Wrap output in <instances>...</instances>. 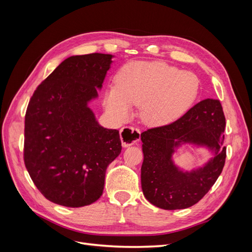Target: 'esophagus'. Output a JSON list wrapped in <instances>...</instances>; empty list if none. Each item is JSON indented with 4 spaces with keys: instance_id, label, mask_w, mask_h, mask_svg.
Listing matches in <instances>:
<instances>
[{
    "instance_id": "34e87169",
    "label": "esophagus",
    "mask_w": 252,
    "mask_h": 252,
    "mask_svg": "<svg viewBox=\"0 0 252 252\" xmlns=\"http://www.w3.org/2000/svg\"><path fill=\"white\" fill-rule=\"evenodd\" d=\"M120 138L123 147H129L140 141L141 132L140 129L135 127H123L120 131Z\"/></svg>"
}]
</instances>
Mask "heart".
<instances>
[{
	"mask_svg": "<svg viewBox=\"0 0 252 252\" xmlns=\"http://www.w3.org/2000/svg\"><path fill=\"white\" fill-rule=\"evenodd\" d=\"M199 81L188 71L163 62H132L117 77V86L105 96L112 116L124 120L129 106H141V117L151 126H165L180 119L196 100Z\"/></svg>",
	"mask_w": 252,
	"mask_h": 252,
	"instance_id": "1",
	"label": "heart"
}]
</instances>
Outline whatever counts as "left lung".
Masks as SVG:
<instances>
[{"label":"left lung","instance_id":"1","mask_svg":"<svg viewBox=\"0 0 252 252\" xmlns=\"http://www.w3.org/2000/svg\"><path fill=\"white\" fill-rule=\"evenodd\" d=\"M224 130L222 105L219 100L206 98L173 123L142 132L141 183L147 201L165 210L184 209L199 202L223 170ZM184 143L206 147L214 158L199 169L183 172L172 156Z\"/></svg>","mask_w":252,"mask_h":252}]
</instances>
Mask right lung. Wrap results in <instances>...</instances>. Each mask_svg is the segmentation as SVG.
I'll list each match as a JSON object with an SVG mask.
<instances>
[{"mask_svg": "<svg viewBox=\"0 0 252 252\" xmlns=\"http://www.w3.org/2000/svg\"><path fill=\"white\" fill-rule=\"evenodd\" d=\"M112 59L104 53L69 57L30 98L24 162L52 203L75 208L100 199L106 169L121 154L119 130L102 127L88 106L98 96Z\"/></svg>", "mask_w": 252, "mask_h": 252, "instance_id": "obj_1", "label": "right lung"}]
</instances>
